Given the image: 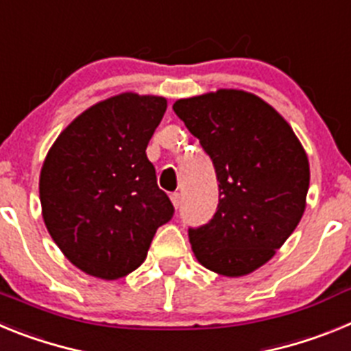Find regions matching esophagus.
I'll return each mask as SVG.
<instances>
[{"label":"esophagus","mask_w":351,"mask_h":351,"mask_svg":"<svg viewBox=\"0 0 351 351\" xmlns=\"http://www.w3.org/2000/svg\"><path fill=\"white\" fill-rule=\"evenodd\" d=\"M170 200H172L173 207H176V209H178V207H179V204H181V195H179L178 191H176V193H172V195H170Z\"/></svg>","instance_id":"esophagus-1"}]
</instances>
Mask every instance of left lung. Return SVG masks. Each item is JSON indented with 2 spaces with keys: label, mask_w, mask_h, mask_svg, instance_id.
Listing matches in <instances>:
<instances>
[{
  "label": "left lung",
  "mask_w": 351,
  "mask_h": 351,
  "mask_svg": "<svg viewBox=\"0 0 351 351\" xmlns=\"http://www.w3.org/2000/svg\"><path fill=\"white\" fill-rule=\"evenodd\" d=\"M173 112L213 160L219 204L190 228L197 260L223 276H246L276 255L306 209L309 161L287 121L239 89L173 104Z\"/></svg>",
  "instance_id": "left-lung-1"
}]
</instances>
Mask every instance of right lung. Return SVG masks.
<instances>
[{
    "label": "right lung",
    "instance_id": "1",
    "mask_svg": "<svg viewBox=\"0 0 351 351\" xmlns=\"http://www.w3.org/2000/svg\"><path fill=\"white\" fill-rule=\"evenodd\" d=\"M165 110L161 96H112L71 121L43 161V221L86 274L117 280L135 271L158 228L172 219V202L145 154Z\"/></svg>",
    "mask_w": 351,
    "mask_h": 351
}]
</instances>
